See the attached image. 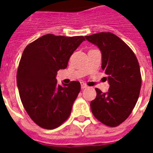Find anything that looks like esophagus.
Wrapping results in <instances>:
<instances>
[{
  "mask_svg": "<svg viewBox=\"0 0 153 153\" xmlns=\"http://www.w3.org/2000/svg\"><path fill=\"white\" fill-rule=\"evenodd\" d=\"M81 86H82V89L86 88V87H87V86H86V85L85 83H82L81 84Z\"/></svg>",
  "mask_w": 153,
  "mask_h": 153,
  "instance_id": "1",
  "label": "esophagus"
}]
</instances>
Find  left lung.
<instances>
[{
    "instance_id": "8db88e82",
    "label": "left lung",
    "mask_w": 153,
    "mask_h": 153,
    "mask_svg": "<svg viewBox=\"0 0 153 153\" xmlns=\"http://www.w3.org/2000/svg\"><path fill=\"white\" fill-rule=\"evenodd\" d=\"M85 38L100 49L102 69L109 84L107 93L95 89L97 96L91 102V111L102 123L116 127L128 118L139 98L141 86L139 62L130 48L111 32Z\"/></svg>"
}]
</instances>
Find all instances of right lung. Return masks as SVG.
Returning a JSON list of instances; mask_svg holds the SVG:
<instances>
[{"label":"right lung","instance_id":"right-lung-1","mask_svg":"<svg viewBox=\"0 0 153 153\" xmlns=\"http://www.w3.org/2000/svg\"><path fill=\"white\" fill-rule=\"evenodd\" d=\"M84 40L82 36L47 34L24 50L16 74L18 90L26 112L41 128L54 129L69 117L81 85L73 81L62 86L55 77Z\"/></svg>","mask_w":153,"mask_h":153}]
</instances>
